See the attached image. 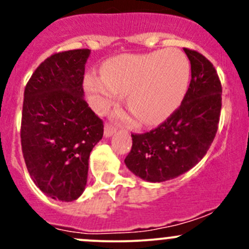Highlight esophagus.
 Wrapping results in <instances>:
<instances>
[{"instance_id": "34e87169", "label": "esophagus", "mask_w": 249, "mask_h": 249, "mask_svg": "<svg viewBox=\"0 0 249 249\" xmlns=\"http://www.w3.org/2000/svg\"><path fill=\"white\" fill-rule=\"evenodd\" d=\"M115 130H117L115 129V126H113L112 124H108V123H107V124L105 125V136L110 137L113 134H114Z\"/></svg>"}]
</instances>
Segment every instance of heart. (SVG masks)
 I'll use <instances>...</instances> for the list:
<instances>
[{
	"label": "heart",
	"mask_w": 249,
	"mask_h": 249,
	"mask_svg": "<svg viewBox=\"0 0 249 249\" xmlns=\"http://www.w3.org/2000/svg\"><path fill=\"white\" fill-rule=\"evenodd\" d=\"M102 77L89 74L84 85L97 112L115 105L126 95L127 107L143 125L164 122L185 96L190 65L180 50L170 48L148 54H123L102 65Z\"/></svg>",
	"instance_id": "obj_1"
}]
</instances>
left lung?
Instances as JSON below:
<instances>
[{
	"mask_svg": "<svg viewBox=\"0 0 249 249\" xmlns=\"http://www.w3.org/2000/svg\"><path fill=\"white\" fill-rule=\"evenodd\" d=\"M192 80L182 104L155 129L131 134L125 165L148 182H165L194 167L210 149L219 123L222 84L212 62L184 48Z\"/></svg>",
	"mask_w": 249,
	"mask_h": 249,
	"instance_id": "left-lung-1",
	"label": "left lung"
}]
</instances>
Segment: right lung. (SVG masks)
<instances>
[{
  "label": "right lung",
  "instance_id": "add662e5",
  "mask_svg": "<svg viewBox=\"0 0 249 249\" xmlns=\"http://www.w3.org/2000/svg\"><path fill=\"white\" fill-rule=\"evenodd\" d=\"M89 49L55 53L32 73L24 91L21 149L35 184L52 199L73 201L84 192L90 152L104 122L84 100Z\"/></svg>",
  "mask_w": 249,
  "mask_h": 249
}]
</instances>
